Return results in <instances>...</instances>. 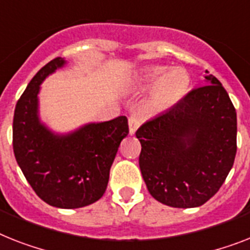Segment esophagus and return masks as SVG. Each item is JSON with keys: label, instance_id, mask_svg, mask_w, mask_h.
<instances>
[{"label": "esophagus", "instance_id": "obj_1", "mask_svg": "<svg viewBox=\"0 0 250 250\" xmlns=\"http://www.w3.org/2000/svg\"><path fill=\"white\" fill-rule=\"evenodd\" d=\"M140 125V117L138 115H131L129 117V130H130V134L134 135L137 129L139 127Z\"/></svg>", "mask_w": 250, "mask_h": 250}]
</instances>
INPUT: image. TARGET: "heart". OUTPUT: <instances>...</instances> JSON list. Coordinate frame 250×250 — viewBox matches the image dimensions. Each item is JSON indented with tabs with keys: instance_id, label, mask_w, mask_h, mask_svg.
Returning <instances> with one entry per match:
<instances>
[{
	"instance_id": "1",
	"label": "heart",
	"mask_w": 250,
	"mask_h": 250,
	"mask_svg": "<svg viewBox=\"0 0 250 250\" xmlns=\"http://www.w3.org/2000/svg\"><path fill=\"white\" fill-rule=\"evenodd\" d=\"M140 82L144 86L156 84L150 98V106L156 110L168 108L183 98L188 92L190 79L183 69L167 71L165 66L147 67L140 74Z\"/></svg>"
}]
</instances>
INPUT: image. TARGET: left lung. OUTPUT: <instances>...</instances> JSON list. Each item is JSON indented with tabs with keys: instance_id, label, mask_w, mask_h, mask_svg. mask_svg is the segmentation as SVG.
Masks as SVG:
<instances>
[{
	"instance_id": "left-lung-1",
	"label": "left lung",
	"mask_w": 250,
	"mask_h": 250,
	"mask_svg": "<svg viewBox=\"0 0 250 250\" xmlns=\"http://www.w3.org/2000/svg\"><path fill=\"white\" fill-rule=\"evenodd\" d=\"M208 74V71H206ZM137 130L139 167L150 195L175 208L199 207L224 184L236 154V111L213 75Z\"/></svg>"
}]
</instances>
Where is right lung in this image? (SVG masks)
<instances>
[{
    "label": "right lung",
    "mask_w": 250,
    "mask_h": 250,
    "mask_svg": "<svg viewBox=\"0 0 250 250\" xmlns=\"http://www.w3.org/2000/svg\"><path fill=\"white\" fill-rule=\"evenodd\" d=\"M56 57L34 75L19 98L12 123V148L22 174L42 201L59 208H80L104 194L126 116L89 124L59 137L39 123L38 92L46 76L63 66Z\"/></svg>",
    "instance_id": "add662e5"
}]
</instances>
